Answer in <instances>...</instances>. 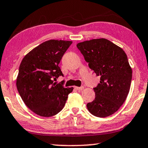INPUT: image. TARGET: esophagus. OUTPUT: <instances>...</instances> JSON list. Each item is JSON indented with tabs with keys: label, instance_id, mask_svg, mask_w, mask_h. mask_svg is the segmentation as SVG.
I'll return each mask as SVG.
<instances>
[{
	"label": "esophagus",
	"instance_id": "obj_1",
	"mask_svg": "<svg viewBox=\"0 0 148 148\" xmlns=\"http://www.w3.org/2000/svg\"><path fill=\"white\" fill-rule=\"evenodd\" d=\"M84 86H80V87H77V86H75V89L78 90H82L84 89Z\"/></svg>",
	"mask_w": 148,
	"mask_h": 148
}]
</instances>
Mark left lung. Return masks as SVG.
Masks as SVG:
<instances>
[{"instance_id": "8db88e82", "label": "left lung", "mask_w": 148, "mask_h": 148, "mask_svg": "<svg viewBox=\"0 0 148 148\" xmlns=\"http://www.w3.org/2000/svg\"><path fill=\"white\" fill-rule=\"evenodd\" d=\"M88 66L100 81L96 88L95 98L87 103L92 115L105 118L118 111L128 95L132 70L125 52L105 38L92 39L76 45Z\"/></svg>"}]
</instances>
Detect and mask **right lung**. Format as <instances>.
Returning a JSON list of instances; mask_svg holds the SVG:
<instances>
[{
    "label": "right lung",
    "mask_w": 148,
    "mask_h": 148,
    "mask_svg": "<svg viewBox=\"0 0 148 148\" xmlns=\"http://www.w3.org/2000/svg\"><path fill=\"white\" fill-rule=\"evenodd\" d=\"M72 41L50 40L36 46L22 60L16 87L22 100L37 115L51 117L63 109L73 88L54 81L64 76L59 63Z\"/></svg>",
    "instance_id": "add662e5"
}]
</instances>
